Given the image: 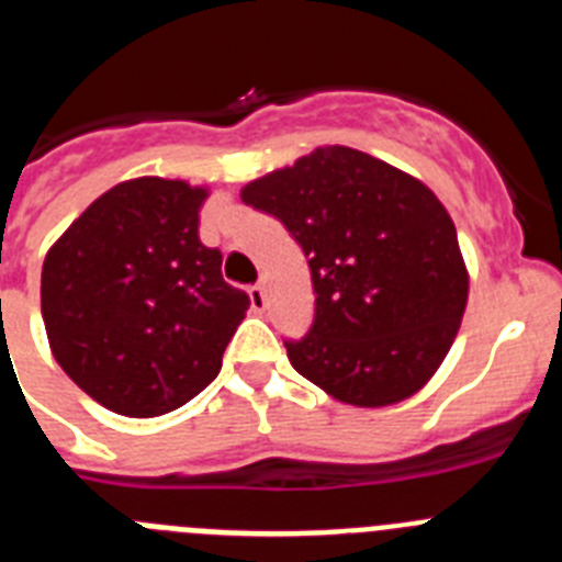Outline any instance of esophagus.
<instances>
[{"mask_svg": "<svg viewBox=\"0 0 562 562\" xmlns=\"http://www.w3.org/2000/svg\"><path fill=\"white\" fill-rule=\"evenodd\" d=\"M247 295H250V306H252V312H258V315H261V312L267 310V295H265V286H261V284L250 286V290H247Z\"/></svg>", "mask_w": 562, "mask_h": 562, "instance_id": "obj_1", "label": "esophagus"}]
</instances>
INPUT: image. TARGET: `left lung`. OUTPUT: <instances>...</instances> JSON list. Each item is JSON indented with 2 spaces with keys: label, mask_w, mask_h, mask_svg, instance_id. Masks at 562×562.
Instances as JSON below:
<instances>
[{
  "label": "left lung",
  "mask_w": 562,
  "mask_h": 562,
  "mask_svg": "<svg viewBox=\"0 0 562 562\" xmlns=\"http://www.w3.org/2000/svg\"><path fill=\"white\" fill-rule=\"evenodd\" d=\"M310 258L315 321L284 340L292 369L357 408L408 400L436 374L467 306L456 225L411 173L324 146L241 188Z\"/></svg>",
  "instance_id": "1"
}]
</instances>
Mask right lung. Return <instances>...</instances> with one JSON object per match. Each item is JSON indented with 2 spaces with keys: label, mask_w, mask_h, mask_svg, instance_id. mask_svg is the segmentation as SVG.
Wrapping results in <instances>:
<instances>
[{
  "label": "right lung",
  "mask_w": 562,
  "mask_h": 562,
  "mask_svg": "<svg viewBox=\"0 0 562 562\" xmlns=\"http://www.w3.org/2000/svg\"><path fill=\"white\" fill-rule=\"evenodd\" d=\"M207 188L140 177L109 188L49 247L42 317L67 376L114 414L148 419L216 380L247 292L200 241Z\"/></svg>",
  "instance_id": "1"
}]
</instances>
